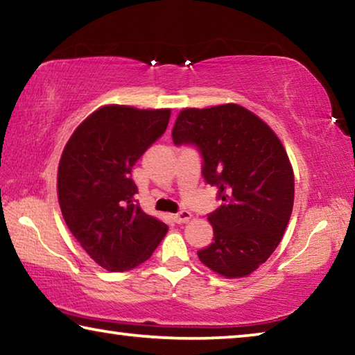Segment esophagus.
Returning a JSON list of instances; mask_svg holds the SVG:
<instances>
[{"mask_svg": "<svg viewBox=\"0 0 355 355\" xmlns=\"http://www.w3.org/2000/svg\"><path fill=\"white\" fill-rule=\"evenodd\" d=\"M189 219H191V213L186 211V209H182V211L173 214V220H175L177 224H184V222H188Z\"/></svg>", "mask_w": 355, "mask_h": 355, "instance_id": "esophagus-1", "label": "esophagus"}]
</instances>
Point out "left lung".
Returning a JSON list of instances; mask_svg holds the SVG:
<instances>
[{
  "label": "left lung",
  "mask_w": 355,
  "mask_h": 355,
  "mask_svg": "<svg viewBox=\"0 0 355 355\" xmlns=\"http://www.w3.org/2000/svg\"><path fill=\"white\" fill-rule=\"evenodd\" d=\"M175 146H194L202 175L218 188L220 207L208 214L213 243L199 260L227 279L245 277L271 257L290 220L294 175L274 131L245 107L228 103L183 110Z\"/></svg>",
  "instance_id": "left-lung-1"
}]
</instances>
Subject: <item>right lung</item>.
I'll list each match as a JSON object with an SVG mask.
<instances>
[{"instance_id": "obj_1", "label": "right lung", "mask_w": 355, "mask_h": 355, "mask_svg": "<svg viewBox=\"0 0 355 355\" xmlns=\"http://www.w3.org/2000/svg\"><path fill=\"white\" fill-rule=\"evenodd\" d=\"M171 110L110 105L75 130L58 169V196L71 235L101 268L130 271L152 257L167 225L135 200L136 161L164 135Z\"/></svg>"}]
</instances>
